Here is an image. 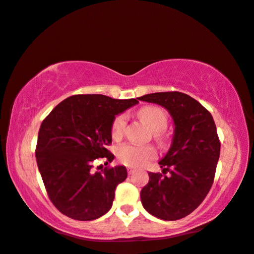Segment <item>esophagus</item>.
<instances>
[{
  "mask_svg": "<svg viewBox=\"0 0 254 254\" xmlns=\"http://www.w3.org/2000/svg\"><path fill=\"white\" fill-rule=\"evenodd\" d=\"M127 171H128V175H133V173L136 171V170H135L134 168H128Z\"/></svg>",
  "mask_w": 254,
  "mask_h": 254,
  "instance_id": "1",
  "label": "esophagus"
}]
</instances>
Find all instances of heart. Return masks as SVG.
I'll return each instance as SVG.
<instances>
[{
  "mask_svg": "<svg viewBox=\"0 0 254 254\" xmlns=\"http://www.w3.org/2000/svg\"><path fill=\"white\" fill-rule=\"evenodd\" d=\"M137 116L152 131H155L156 137H161V131L166 127L168 116L161 107L144 106L138 110ZM127 118L125 114L116 117L112 123V136L114 138L121 137L126 126ZM117 156L119 161L129 166H142L147 164L149 161L155 158L156 150L151 145H136L126 143L120 145L117 150Z\"/></svg>",
  "mask_w": 254,
  "mask_h": 254,
  "instance_id": "obj_1",
  "label": "heart"
}]
</instances>
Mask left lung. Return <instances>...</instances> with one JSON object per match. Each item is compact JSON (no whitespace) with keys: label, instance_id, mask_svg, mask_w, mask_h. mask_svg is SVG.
Wrapping results in <instances>:
<instances>
[{"label":"left lung","instance_id":"obj_1","mask_svg":"<svg viewBox=\"0 0 254 254\" xmlns=\"http://www.w3.org/2000/svg\"><path fill=\"white\" fill-rule=\"evenodd\" d=\"M137 99L164 107L175 126L170 149L158 162L169 176L149 172L142 206L159 220H180L200 206L213 185L221 149L216 126L211 114L186 93L156 92Z\"/></svg>","mask_w":254,"mask_h":254}]
</instances>
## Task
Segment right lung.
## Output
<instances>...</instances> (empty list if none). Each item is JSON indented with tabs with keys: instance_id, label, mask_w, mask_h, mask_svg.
<instances>
[{
	"instance_id": "add662e5",
	"label": "right lung",
	"mask_w": 254,
	"mask_h": 254,
	"mask_svg": "<svg viewBox=\"0 0 254 254\" xmlns=\"http://www.w3.org/2000/svg\"><path fill=\"white\" fill-rule=\"evenodd\" d=\"M137 99L104 95L68 97L41 124L36 148L39 172L48 196L59 211L78 221H92L112 207L114 190L127 178L126 166L92 171L97 158L113 161L106 149L112 123Z\"/></svg>"
}]
</instances>
